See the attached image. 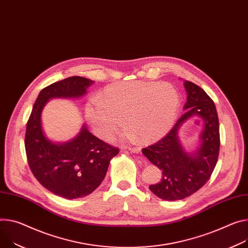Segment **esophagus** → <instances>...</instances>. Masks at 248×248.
Listing matches in <instances>:
<instances>
[{"label":"esophagus","instance_id":"1","mask_svg":"<svg viewBox=\"0 0 248 248\" xmlns=\"http://www.w3.org/2000/svg\"><path fill=\"white\" fill-rule=\"evenodd\" d=\"M128 150L133 152V153H140V147H128Z\"/></svg>","mask_w":248,"mask_h":248}]
</instances>
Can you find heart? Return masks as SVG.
Listing matches in <instances>:
<instances>
[{
  "mask_svg": "<svg viewBox=\"0 0 248 248\" xmlns=\"http://www.w3.org/2000/svg\"><path fill=\"white\" fill-rule=\"evenodd\" d=\"M177 90L168 83L133 81L106 87L98 99L89 100L86 119L104 140L112 138L125 120L129 137L156 140L170 130L179 108Z\"/></svg>",
  "mask_w": 248,
  "mask_h": 248,
  "instance_id": "1",
  "label": "heart"
}]
</instances>
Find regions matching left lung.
I'll use <instances>...</instances> for the list:
<instances>
[{
  "instance_id": "8db88e82",
  "label": "left lung",
  "mask_w": 248,
  "mask_h": 248,
  "mask_svg": "<svg viewBox=\"0 0 248 248\" xmlns=\"http://www.w3.org/2000/svg\"><path fill=\"white\" fill-rule=\"evenodd\" d=\"M186 111L160 140L142 148L148 160L162 171L160 182L149 186L157 197L175 201L196 193L211 178L219 152V124L216 106L209 95L198 85L185 81ZM198 115L204 120L202 144L195 155L186 154L177 140V129L187 118Z\"/></svg>"
}]
</instances>
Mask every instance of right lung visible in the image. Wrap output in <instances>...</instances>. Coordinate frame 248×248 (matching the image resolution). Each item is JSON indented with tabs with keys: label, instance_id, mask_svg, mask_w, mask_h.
<instances>
[{
	"label": "right lung",
	"instance_id": "1",
	"mask_svg": "<svg viewBox=\"0 0 248 248\" xmlns=\"http://www.w3.org/2000/svg\"><path fill=\"white\" fill-rule=\"evenodd\" d=\"M93 84L90 79L73 76L42 89L27 124L25 146L33 176L44 188L65 199L85 197L96 190L120 149L93 136L85 125L72 141L52 143L43 134L41 110L50 98L80 97Z\"/></svg>",
	"mask_w": 248,
	"mask_h": 248
}]
</instances>
